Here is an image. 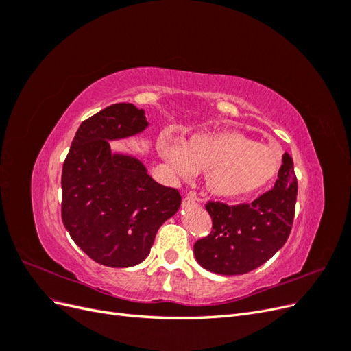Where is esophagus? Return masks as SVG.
I'll return each mask as SVG.
<instances>
[{"label":"esophagus","mask_w":351,"mask_h":351,"mask_svg":"<svg viewBox=\"0 0 351 351\" xmlns=\"http://www.w3.org/2000/svg\"><path fill=\"white\" fill-rule=\"evenodd\" d=\"M197 202H199V200H197L196 195L190 192V193H189V195H186V197L183 199V206H184V208H187V206H190V205H196Z\"/></svg>","instance_id":"34e87169"}]
</instances>
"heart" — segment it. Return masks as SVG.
Returning a JSON list of instances; mask_svg holds the SVG:
<instances>
[{"label":"heart","mask_w":351,"mask_h":351,"mask_svg":"<svg viewBox=\"0 0 351 351\" xmlns=\"http://www.w3.org/2000/svg\"><path fill=\"white\" fill-rule=\"evenodd\" d=\"M156 149L174 171L189 177L204 173L206 192L218 199H244L261 192L277 177L281 152L237 130L197 133L178 145L169 136Z\"/></svg>","instance_id":"obj_1"}]
</instances>
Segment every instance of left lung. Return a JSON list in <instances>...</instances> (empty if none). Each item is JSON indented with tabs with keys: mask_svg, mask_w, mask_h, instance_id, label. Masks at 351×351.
Returning a JSON list of instances; mask_svg holds the SVG:
<instances>
[{
	"mask_svg": "<svg viewBox=\"0 0 351 351\" xmlns=\"http://www.w3.org/2000/svg\"><path fill=\"white\" fill-rule=\"evenodd\" d=\"M295 197L293 158L285 152L274 189L250 205L208 202L212 231L193 247L200 267L221 275H241L261 267L289 239Z\"/></svg>",
	"mask_w": 351,
	"mask_h": 351,
	"instance_id": "1",
	"label": "left lung"
}]
</instances>
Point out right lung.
Listing matches in <instances>:
<instances>
[{"label": "right lung", "mask_w": 351, "mask_h": 351, "mask_svg": "<svg viewBox=\"0 0 351 351\" xmlns=\"http://www.w3.org/2000/svg\"><path fill=\"white\" fill-rule=\"evenodd\" d=\"M147 125L133 104L110 105L80 124L62 165V222L73 241L105 267L145 261L158 228L182 204L178 190L156 183L139 159L111 151V141Z\"/></svg>", "instance_id": "1"}]
</instances>
